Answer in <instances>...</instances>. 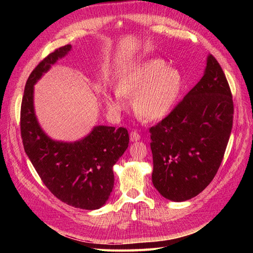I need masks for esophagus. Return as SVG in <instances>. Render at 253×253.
I'll list each match as a JSON object with an SVG mask.
<instances>
[{
    "label": "esophagus",
    "instance_id": "obj_1",
    "mask_svg": "<svg viewBox=\"0 0 253 253\" xmlns=\"http://www.w3.org/2000/svg\"><path fill=\"white\" fill-rule=\"evenodd\" d=\"M129 137H130V140L131 141H138L139 139L141 138L140 135H139V133H138V131H131L129 133Z\"/></svg>",
    "mask_w": 253,
    "mask_h": 253
}]
</instances>
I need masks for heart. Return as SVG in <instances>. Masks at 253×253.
<instances>
[{
    "label": "heart",
    "instance_id": "1",
    "mask_svg": "<svg viewBox=\"0 0 253 253\" xmlns=\"http://www.w3.org/2000/svg\"><path fill=\"white\" fill-rule=\"evenodd\" d=\"M181 89V75L166 67L161 60L139 63L121 75L116 91L105 93V101L113 112L126 107L124 96L132 99V107L144 121H158L173 110Z\"/></svg>",
    "mask_w": 253,
    "mask_h": 253
}]
</instances>
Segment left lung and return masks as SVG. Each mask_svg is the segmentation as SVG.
I'll return each instance as SVG.
<instances>
[{"mask_svg": "<svg viewBox=\"0 0 253 253\" xmlns=\"http://www.w3.org/2000/svg\"><path fill=\"white\" fill-rule=\"evenodd\" d=\"M234 102L216 58L168 116L149 129L152 182L164 198L186 201L206 189L216 175L233 128Z\"/></svg>", "mask_w": 253, "mask_h": 253, "instance_id": "obj_1", "label": "left lung"}]
</instances>
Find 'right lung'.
Returning a JSON list of instances; mask_svg holds the SVG:
<instances>
[{
	"mask_svg": "<svg viewBox=\"0 0 253 253\" xmlns=\"http://www.w3.org/2000/svg\"><path fill=\"white\" fill-rule=\"evenodd\" d=\"M71 47L67 44L53 51L29 75L20 106V135L38 175L58 200L95 210L106 202L114 187L113 165L128 148L127 129L96 126L83 140L57 142L42 131L34 111V84Z\"/></svg>",
	"mask_w": 253,
	"mask_h": 253,
	"instance_id": "add662e5",
	"label": "right lung"
}]
</instances>
